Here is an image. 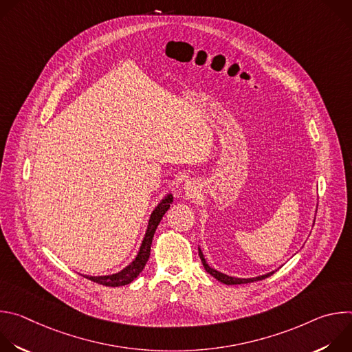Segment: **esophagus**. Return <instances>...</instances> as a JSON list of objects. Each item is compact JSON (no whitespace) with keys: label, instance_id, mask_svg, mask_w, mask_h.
Here are the masks:
<instances>
[{"label":"esophagus","instance_id":"obj_1","mask_svg":"<svg viewBox=\"0 0 352 352\" xmlns=\"http://www.w3.org/2000/svg\"><path fill=\"white\" fill-rule=\"evenodd\" d=\"M186 189L188 190H193V184L189 181V182H186Z\"/></svg>","mask_w":352,"mask_h":352}]
</instances>
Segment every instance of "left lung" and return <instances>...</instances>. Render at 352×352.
Instances as JSON below:
<instances>
[{
  "instance_id": "left-lung-1",
  "label": "left lung",
  "mask_w": 352,
  "mask_h": 352,
  "mask_svg": "<svg viewBox=\"0 0 352 352\" xmlns=\"http://www.w3.org/2000/svg\"><path fill=\"white\" fill-rule=\"evenodd\" d=\"M314 224H315V221H314ZM199 256H200V261H202V263H204L205 270H206L210 276H213L216 280H219L220 283L227 284V285L248 284V283H254V281H261V280H263V278L270 277L273 273H276V270H274V272H270V273L263 274V276H259V277H252V278H236V277H231V276H227V274H224V273H220V272L214 270L213 267H210V266L206 263V259H205V256H204V254H202V250H200V248H199Z\"/></svg>"
}]
</instances>
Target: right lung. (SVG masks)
Listing matches in <instances>:
<instances>
[{"label":"right lung","mask_w":352,"mask_h":352,"mask_svg":"<svg viewBox=\"0 0 352 352\" xmlns=\"http://www.w3.org/2000/svg\"><path fill=\"white\" fill-rule=\"evenodd\" d=\"M171 204H173V195L168 193L162 200V202L157 205V208L153 210L152 216H150V219H148L147 230H146L144 238L142 241L139 252H138L135 261L131 265H128L125 269H122L121 272H118L116 274H110V276H85V277L91 280L93 283L103 284L106 287H121V285H126V284L132 283L139 276V273L144 269L146 262L148 261L150 246H152L153 235H155L156 228H157L159 223L162 221L163 216L170 209Z\"/></svg>","instance_id":"add662e5"}]
</instances>
